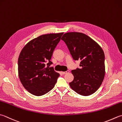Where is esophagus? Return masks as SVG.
Here are the masks:
<instances>
[{
	"label": "esophagus",
	"instance_id": "34e87169",
	"mask_svg": "<svg viewBox=\"0 0 122 122\" xmlns=\"http://www.w3.org/2000/svg\"><path fill=\"white\" fill-rule=\"evenodd\" d=\"M69 72V71L67 70L66 71H65V72H61V73L63 74V75H64V74H66V73H68Z\"/></svg>",
	"mask_w": 122,
	"mask_h": 122
}]
</instances>
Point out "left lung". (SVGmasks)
Segmentation results:
<instances>
[{
    "mask_svg": "<svg viewBox=\"0 0 122 122\" xmlns=\"http://www.w3.org/2000/svg\"><path fill=\"white\" fill-rule=\"evenodd\" d=\"M66 43L73 59L81 61L80 68L71 71L74 79L69 83L78 94L87 96L96 92L105 75V55L101 46L88 35L79 32L64 34Z\"/></svg>",
    "mask_w": 122,
    "mask_h": 122,
    "instance_id": "left-lung-1",
    "label": "left lung"
}]
</instances>
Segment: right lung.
<instances>
[{"instance_id": "add662e5", "label": "right lung", "mask_w": 122, "mask_h": 122, "mask_svg": "<svg viewBox=\"0 0 122 122\" xmlns=\"http://www.w3.org/2000/svg\"><path fill=\"white\" fill-rule=\"evenodd\" d=\"M63 34L41 35L30 41L21 50L18 60V76L24 87L33 95L42 96L56 85L60 74L49 67L52 64L50 60Z\"/></svg>"}]
</instances>
